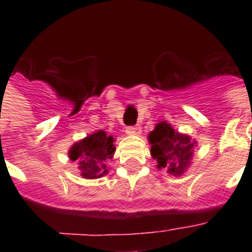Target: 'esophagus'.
<instances>
[{
  "label": "esophagus",
  "instance_id": "1",
  "mask_svg": "<svg viewBox=\"0 0 252 252\" xmlns=\"http://www.w3.org/2000/svg\"><path fill=\"white\" fill-rule=\"evenodd\" d=\"M126 132V134H129V136H138V134L141 133V126H128Z\"/></svg>",
  "mask_w": 252,
  "mask_h": 252
}]
</instances>
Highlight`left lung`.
I'll return each instance as SVG.
<instances>
[{
    "label": "left lung",
    "instance_id": "8db88e82",
    "mask_svg": "<svg viewBox=\"0 0 252 252\" xmlns=\"http://www.w3.org/2000/svg\"><path fill=\"white\" fill-rule=\"evenodd\" d=\"M150 144V156L157 161V168H166L170 175L180 176L187 171L192 163L193 149L197 146L191 136L180 133L171 124L159 122L148 134Z\"/></svg>",
    "mask_w": 252,
    "mask_h": 252
}]
</instances>
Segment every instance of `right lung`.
I'll list each match as a JSON object with an SVG mask.
<instances>
[{"instance_id": "right-lung-1", "label": "right lung", "mask_w": 252, "mask_h": 252, "mask_svg": "<svg viewBox=\"0 0 252 252\" xmlns=\"http://www.w3.org/2000/svg\"><path fill=\"white\" fill-rule=\"evenodd\" d=\"M115 138L104 132L95 130L74 142L68 152L70 161H76L81 176L85 179H98L108 174L107 162L114 158Z\"/></svg>"}]
</instances>
